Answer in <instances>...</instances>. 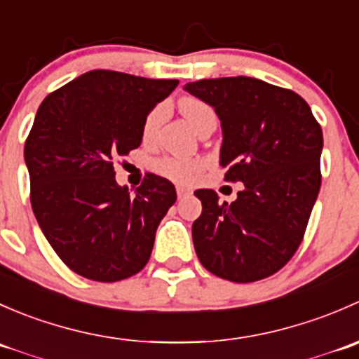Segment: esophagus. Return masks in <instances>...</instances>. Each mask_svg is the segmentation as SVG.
<instances>
[{
	"mask_svg": "<svg viewBox=\"0 0 359 359\" xmlns=\"http://www.w3.org/2000/svg\"><path fill=\"white\" fill-rule=\"evenodd\" d=\"M191 194V189L186 186H177V196H179V200H182V198L189 196Z\"/></svg>",
	"mask_w": 359,
	"mask_h": 359,
	"instance_id": "34e87169",
	"label": "esophagus"
}]
</instances>
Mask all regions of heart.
Listing matches in <instances>:
<instances>
[{
	"label": "heart",
	"mask_w": 359,
	"mask_h": 359,
	"mask_svg": "<svg viewBox=\"0 0 359 359\" xmlns=\"http://www.w3.org/2000/svg\"><path fill=\"white\" fill-rule=\"evenodd\" d=\"M212 111L205 102L201 100L193 99V97H186V99L180 102V112L184 114V118L189 121L191 126H194V123L201 118L205 112ZM163 118V107H156L149 112V116L144 121V139H149L153 137L154 130L158 128L159 121ZM156 170L161 175L168 177V179L175 180V182H191L198 177V173L201 172V163L196 159H187V158H161L156 161Z\"/></svg>",
	"instance_id": "1"
}]
</instances>
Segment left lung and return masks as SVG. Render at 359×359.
Returning a JSON list of instances; mask_svg holds the SVG:
<instances>
[{
    "label": "left lung",
    "instance_id": "left-lung-1",
    "mask_svg": "<svg viewBox=\"0 0 359 359\" xmlns=\"http://www.w3.org/2000/svg\"><path fill=\"white\" fill-rule=\"evenodd\" d=\"M186 92L215 109L226 180L243 182L236 201L198 189L193 224L205 269L234 283L278 273L299 248L321 186L323 132L295 92L257 78L200 79Z\"/></svg>",
    "mask_w": 359,
    "mask_h": 359
}]
</instances>
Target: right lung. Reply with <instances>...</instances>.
Instances as JSON below:
<instances>
[{
	"mask_svg": "<svg viewBox=\"0 0 359 359\" xmlns=\"http://www.w3.org/2000/svg\"><path fill=\"white\" fill-rule=\"evenodd\" d=\"M177 85L95 69L50 93L36 112L24 147L32 212L79 276L112 283L149 260L175 187L147 173L132 193L116 182L114 161L140 146L147 114Z\"/></svg>",
	"mask_w": 359,
	"mask_h": 359,
	"instance_id": "obj_1",
	"label": "right lung"
}]
</instances>
